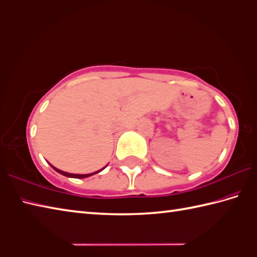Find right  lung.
<instances>
[{
    "label": "right lung",
    "mask_w": 257,
    "mask_h": 257,
    "mask_svg": "<svg viewBox=\"0 0 257 257\" xmlns=\"http://www.w3.org/2000/svg\"><path fill=\"white\" fill-rule=\"evenodd\" d=\"M51 166V165H50ZM53 167L57 173H59V174H61V175H64V176H66V177H70V178H87V177H90V176H92V175H94V174H98V173H100V172H102V170H103L105 167H103L102 169H100V170H98V172H94V173H92V174H85V175H79V174H69V173H66V172H62V170H60V169H58V168H56V167H54V166H51Z\"/></svg>",
    "instance_id": "right-lung-1"
}]
</instances>
